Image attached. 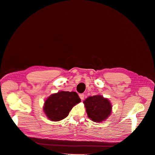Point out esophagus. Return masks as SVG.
Segmentation results:
<instances>
[{
  "instance_id": "34e87169",
  "label": "esophagus",
  "mask_w": 155,
  "mask_h": 155,
  "mask_svg": "<svg viewBox=\"0 0 155 155\" xmlns=\"http://www.w3.org/2000/svg\"><path fill=\"white\" fill-rule=\"evenodd\" d=\"M79 97H80V98H81V99L82 100V101H83V100L84 98V94H79Z\"/></svg>"
}]
</instances>
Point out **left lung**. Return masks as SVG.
<instances>
[{
    "label": "left lung",
    "mask_w": 155,
    "mask_h": 155,
    "mask_svg": "<svg viewBox=\"0 0 155 155\" xmlns=\"http://www.w3.org/2000/svg\"><path fill=\"white\" fill-rule=\"evenodd\" d=\"M88 117L94 122H102L111 113L110 101L101 95L89 96L84 101Z\"/></svg>",
    "instance_id": "left-lung-1"
}]
</instances>
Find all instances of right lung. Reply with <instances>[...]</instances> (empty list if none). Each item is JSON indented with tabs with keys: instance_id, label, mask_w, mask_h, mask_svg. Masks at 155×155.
I'll return each instance as SVG.
<instances>
[{
	"instance_id": "right-lung-1",
	"label": "right lung",
	"mask_w": 155,
	"mask_h": 155,
	"mask_svg": "<svg viewBox=\"0 0 155 155\" xmlns=\"http://www.w3.org/2000/svg\"><path fill=\"white\" fill-rule=\"evenodd\" d=\"M81 99L74 91H60L45 100L44 111L51 121H58L66 117L72 107L80 103Z\"/></svg>"
}]
</instances>
